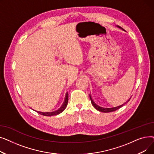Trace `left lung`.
<instances>
[{"instance_id": "8db88e82", "label": "left lung", "mask_w": 154, "mask_h": 154, "mask_svg": "<svg viewBox=\"0 0 154 154\" xmlns=\"http://www.w3.org/2000/svg\"><path fill=\"white\" fill-rule=\"evenodd\" d=\"M117 27H118L119 28H120L121 29H122L123 30H124V29H123L122 27H120V26H117ZM89 97H90V99H91V102H92V106L95 107V109H96L97 110H99V111H100V112H102L107 113V112H114V111H116V110H117V109H120V107H122V106H124V104H122V105H121V106H118V107H112V108L102 107L99 106V105L97 104V103H96L93 100V99H92V97H91V94L89 95ZM129 100H130V99H129Z\"/></svg>"}]
</instances>
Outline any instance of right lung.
I'll list each match as a JSON object with an SVG mask.
<instances>
[{"instance_id":"obj_1","label":"right lung","mask_w":154,"mask_h":154,"mask_svg":"<svg viewBox=\"0 0 154 154\" xmlns=\"http://www.w3.org/2000/svg\"><path fill=\"white\" fill-rule=\"evenodd\" d=\"M68 98H69V95H68V93H67L66 96V99H65L63 103L62 104V107L59 109H58L57 110H55V111H54V112H39V111H36V112L37 113H38V114H40V115H42V116H48V117L58 115V114H60L61 112H62L65 109H66V108L67 106V103H68Z\"/></svg>"}]
</instances>
